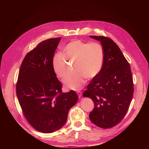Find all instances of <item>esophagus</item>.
<instances>
[{
  "mask_svg": "<svg viewBox=\"0 0 149 149\" xmlns=\"http://www.w3.org/2000/svg\"><path fill=\"white\" fill-rule=\"evenodd\" d=\"M77 94H78V95L79 98H80L81 97V96H82V93H81V91H78V92H77Z\"/></svg>",
  "mask_w": 149,
  "mask_h": 149,
  "instance_id": "obj_1",
  "label": "esophagus"
}]
</instances>
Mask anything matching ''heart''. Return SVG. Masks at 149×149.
Returning <instances> with one entry per match:
<instances>
[{"label": "heart", "mask_w": 149, "mask_h": 149, "mask_svg": "<svg viewBox=\"0 0 149 149\" xmlns=\"http://www.w3.org/2000/svg\"><path fill=\"white\" fill-rule=\"evenodd\" d=\"M62 54L58 53L52 59V67L55 74L62 78L68 72L66 61H74V73L63 79L67 88L79 90L86 83V77L92 79L101 72L104 61V49L97 42L74 40L63 47Z\"/></svg>", "instance_id": "obj_1"}]
</instances>
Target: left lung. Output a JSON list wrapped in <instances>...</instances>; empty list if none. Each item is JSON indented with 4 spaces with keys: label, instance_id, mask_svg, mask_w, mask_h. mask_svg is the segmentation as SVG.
<instances>
[{
    "label": "left lung",
    "instance_id": "left-lung-1",
    "mask_svg": "<svg viewBox=\"0 0 149 149\" xmlns=\"http://www.w3.org/2000/svg\"><path fill=\"white\" fill-rule=\"evenodd\" d=\"M100 41L104 61L100 74L87 86L83 97L92 99L94 108L90 113L93 123L102 129L118 124L129 108L134 93L131 68L120 48L110 38L90 36Z\"/></svg>",
    "mask_w": 149,
    "mask_h": 149
}]
</instances>
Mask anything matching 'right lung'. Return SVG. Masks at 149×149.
Here are the masks:
<instances>
[{
  "label": "right lung",
  "instance_id": "right-lung-1",
  "mask_svg": "<svg viewBox=\"0 0 149 149\" xmlns=\"http://www.w3.org/2000/svg\"><path fill=\"white\" fill-rule=\"evenodd\" d=\"M61 39L42 41L26 55L16 86L24 117L35 130L44 133L60 129L78 99L73 90L62 92V84L52 70V59Z\"/></svg>",
  "mask_w": 149,
  "mask_h": 149
}]
</instances>
